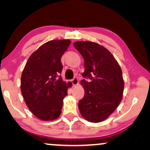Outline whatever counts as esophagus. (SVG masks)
Segmentation results:
<instances>
[{
	"mask_svg": "<svg viewBox=\"0 0 150 150\" xmlns=\"http://www.w3.org/2000/svg\"><path fill=\"white\" fill-rule=\"evenodd\" d=\"M71 83H72L73 86H76L79 85V79L77 77H74L71 80Z\"/></svg>",
	"mask_w": 150,
	"mask_h": 150,
	"instance_id": "obj_1",
	"label": "esophagus"
}]
</instances>
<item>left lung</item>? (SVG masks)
<instances>
[{"label": "left lung", "instance_id": "1", "mask_svg": "<svg viewBox=\"0 0 150 150\" xmlns=\"http://www.w3.org/2000/svg\"><path fill=\"white\" fill-rule=\"evenodd\" d=\"M85 61L83 78L81 81L85 96L79 100L82 116L90 122L98 123L107 119L122 101L124 81L122 69L106 48L92 42L74 43Z\"/></svg>", "mask_w": 150, "mask_h": 150}]
</instances>
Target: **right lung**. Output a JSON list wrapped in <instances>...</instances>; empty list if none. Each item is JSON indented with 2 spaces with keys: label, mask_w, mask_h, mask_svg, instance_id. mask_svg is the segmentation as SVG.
<instances>
[{
  "label": "right lung",
  "mask_w": 150,
  "mask_h": 150,
  "mask_svg": "<svg viewBox=\"0 0 150 150\" xmlns=\"http://www.w3.org/2000/svg\"><path fill=\"white\" fill-rule=\"evenodd\" d=\"M71 41L52 40L30 55L21 76L20 89L26 105L44 121L56 120L61 113L67 86L60 74L61 59Z\"/></svg>",
  "instance_id": "obj_1"
}]
</instances>
